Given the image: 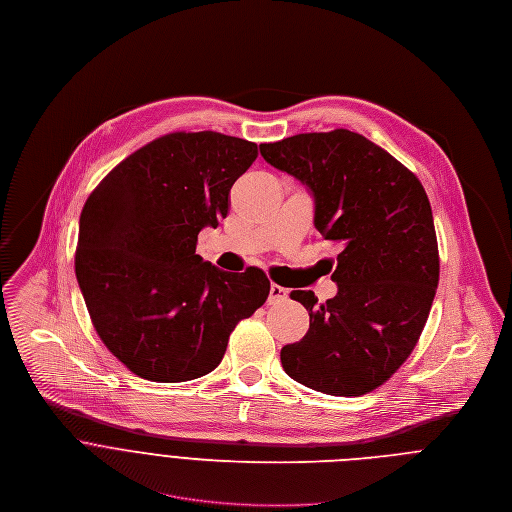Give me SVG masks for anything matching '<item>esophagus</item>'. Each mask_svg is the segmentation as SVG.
<instances>
[{
  "label": "esophagus",
  "instance_id": "obj_1",
  "mask_svg": "<svg viewBox=\"0 0 512 512\" xmlns=\"http://www.w3.org/2000/svg\"><path fill=\"white\" fill-rule=\"evenodd\" d=\"M288 298V290L278 286V284H270V294H268V302L270 304H276V302H282Z\"/></svg>",
  "mask_w": 512,
  "mask_h": 512
}]
</instances>
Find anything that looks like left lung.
<instances>
[{
	"mask_svg": "<svg viewBox=\"0 0 512 512\" xmlns=\"http://www.w3.org/2000/svg\"><path fill=\"white\" fill-rule=\"evenodd\" d=\"M260 155L315 197V228L339 242L337 296L317 304L294 290L311 327L280 361L298 383L329 395H363L414 351L440 278L430 199L420 179L359 133H300L262 143Z\"/></svg>",
	"mask_w": 512,
	"mask_h": 512,
	"instance_id": "8db88e82",
	"label": "left lung"
}]
</instances>
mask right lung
I'll use <instances>...</instances> for the list:
<instances>
[{"instance_id":"obj_1","label":"right lung","mask_w":512,"mask_h":512,"mask_svg":"<svg viewBox=\"0 0 512 512\" xmlns=\"http://www.w3.org/2000/svg\"><path fill=\"white\" fill-rule=\"evenodd\" d=\"M256 143L214 131L169 133L121 161L88 195L74 258L92 325L135 375L179 383L214 371L230 333L266 302L260 268L224 272L195 254L228 216Z\"/></svg>"}]
</instances>
